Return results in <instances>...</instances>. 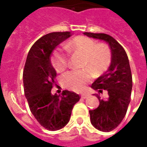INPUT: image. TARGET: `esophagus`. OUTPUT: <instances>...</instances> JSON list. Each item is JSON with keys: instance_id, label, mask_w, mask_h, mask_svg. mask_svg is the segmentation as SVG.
Masks as SVG:
<instances>
[{"instance_id": "obj_1", "label": "esophagus", "mask_w": 147, "mask_h": 147, "mask_svg": "<svg viewBox=\"0 0 147 147\" xmlns=\"http://www.w3.org/2000/svg\"><path fill=\"white\" fill-rule=\"evenodd\" d=\"M87 97H88L87 94H81V98H86Z\"/></svg>"}]
</instances>
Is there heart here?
Returning <instances> with one entry per match:
<instances>
[{"mask_svg": "<svg viewBox=\"0 0 147 147\" xmlns=\"http://www.w3.org/2000/svg\"><path fill=\"white\" fill-rule=\"evenodd\" d=\"M64 47L69 53L83 54V66L89 67L94 74L104 72L111 64L112 53L109 46L105 43L96 44L94 40L87 37H76L66 43ZM52 63L56 70L62 71L67 67L68 56L62 49H57L53 53ZM89 69H75L68 71L63 77L64 83L74 90H82L91 80L92 75Z\"/></svg>", "mask_w": 147, "mask_h": 147, "instance_id": "1", "label": "heart"}]
</instances>
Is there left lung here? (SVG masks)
I'll list each match as a JSON object with an SVG mask.
<instances>
[{"label": "left lung", "instance_id": "1", "mask_svg": "<svg viewBox=\"0 0 147 147\" xmlns=\"http://www.w3.org/2000/svg\"><path fill=\"white\" fill-rule=\"evenodd\" d=\"M84 35L108 43L112 53L109 69L92 83L91 88L98 93L106 91L107 97L98 98V107L90 110V122L96 129L110 131L115 129L125 117L131 101L132 76L126 52L115 39L106 34L84 32Z\"/></svg>", "mask_w": 147, "mask_h": 147}]
</instances>
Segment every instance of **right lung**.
Returning a JSON list of instances; mask_svg holds the SVG:
<instances>
[{"instance_id":"1","label":"right lung","mask_w":147,"mask_h":147,"mask_svg":"<svg viewBox=\"0 0 147 147\" xmlns=\"http://www.w3.org/2000/svg\"><path fill=\"white\" fill-rule=\"evenodd\" d=\"M72 35L71 32H53L39 38L30 48L23 79L25 97L30 112L42 127L49 131L63 128L70 120L80 95L69 90L53 94L57 72L50 61L54 49Z\"/></svg>"}]
</instances>
